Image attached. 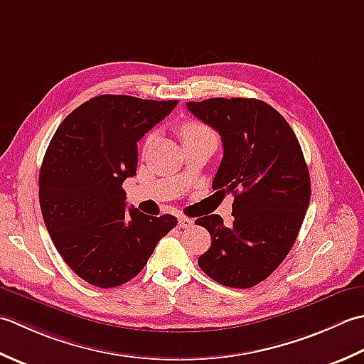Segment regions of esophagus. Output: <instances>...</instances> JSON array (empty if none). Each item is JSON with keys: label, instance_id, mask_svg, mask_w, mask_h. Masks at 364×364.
Segmentation results:
<instances>
[{"label": "esophagus", "instance_id": "34e87169", "mask_svg": "<svg viewBox=\"0 0 364 364\" xmlns=\"http://www.w3.org/2000/svg\"><path fill=\"white\" fill-rule=\"evenodd\" d=\"M177 221H179V228H182V229H188V228L195 225V223H193V220L188 218V217H179V220H177Z\"/></svg>", "mask_w": 364, "mask_h": 364}]
</instances>
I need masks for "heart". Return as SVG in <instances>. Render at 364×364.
Returning a JSON list of instances; mask_svg holds the SVG:
<instances>
[{"instance_id": "1", "label": "heart", "mask_w": 364, "mask_h": 364, "mask_svg": "<svg viewBox=\"0 0 364 364\" xmlns=\"http://www.w3.org/2000/svg\"><path fill=\"white\" fill-rule=\"evenodd\" d=\"M179 132H181L182 141L190 139V138H196V136H203V135H213L209 127H205L204 124H199V122H195V121L183 122L181 125Z\"/></svg>"}]
</instances>
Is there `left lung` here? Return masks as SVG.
<instances>
[{
  "label": "left lung",
  "instance_id": "left-lung-1",
  "mask_svg": "<svg viewBox=\"0 0 364 364\" xmlns=\"http://www.w3.org/2000/svg\"><path fill=\"white\" fill-rule=\"evenodd\" d=\"M187 108L220 133L225 154L212 187L234 195L231 226L217 213L196 220L212 239L198 264L220 284L253 287L284 261L305 218L311 181L299 139L257 99L215 97Z\"/></svg>",
  "mask_w": 364,
  "mask_h": 364
}]
</instances>
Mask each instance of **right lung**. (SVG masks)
<instances>
[{"instance_id":"right-lung-1","label":"right lung","mask_w":364,"mask_h":364,"mask_svg":"<svg viewBox=\"0 0 364 364\" xmlns=\"http://www.w3.org/2000/svg\"><path fill=\"white\" fill-rule=\"evenodd\" d=\"M176 105L99 95L73 109L50 141L39 174L42 217L64 262L89 284L108 289L135 278L177 225L168 213L125 210L122 190L136 176V143Z\"/></svg>"}]
</instances>
